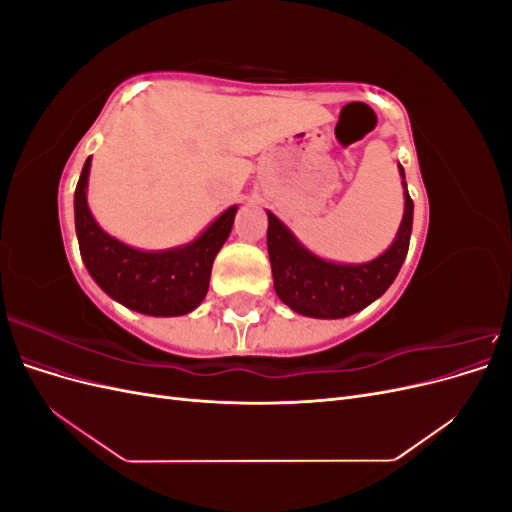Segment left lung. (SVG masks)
Returning <instances> with one entry per match:
<instances>
[{"label":"left lung","instance_id":"left-lung-1","mask_svg":"<svg viewBox=\"0 0 512 512\" xmlns=\"http://www.w3.org/2000/svg\"><path fill=\"white\" fill-rule=\"evenodd\" d=\"M399 175L404 179L401 185H404L406 207L397 235L380 256L359 265L320 258L307 250L277 215L267 211V250L273 286L277 297L292 312L309 318H346L361 312L389 290L406 260L414 215V203L401 164Z\"/></svg>","mask_w":512,"mask_h":512}]
</instances>
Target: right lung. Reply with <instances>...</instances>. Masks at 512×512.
<instances>
[{
	"instance_id": "add662e5",
	"label": "right lung",
	"mask_w": 512,
	"mask_h": 512,
	"mask_svg": "<svg viewBox=\"0 0 512 512\" xmlns=\"http://www.w3.org/2000/svg\"><path fill=\"white\" fill-rule=\"evenodd\" d=\"M91 158L74 192V224L81 258L94 282L123 307L147 316H183L203 303L213 260L235 224L237 205L220 213L200 235L170 250H138L108 235L87 203Z\"/></svg>"
}]
</instances>
